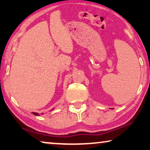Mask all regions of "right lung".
Here are the masks:
<instances>
[{
	"instance_id": "right-lung-1",
	"label": "right lung",
	"mask_w": 150,
	"mask_h": 150,
	"mask_svg": "<svg viewBox=\"0 0 150 150\" xmlns=\"http://www.w3.org/2000/svg\"><path fill=\"white\" fill-rule=\"evenodd\" d=\"M33 113L35 115H39V114L37 113V112H33Z\"/></svg>"
}]
</instances>
